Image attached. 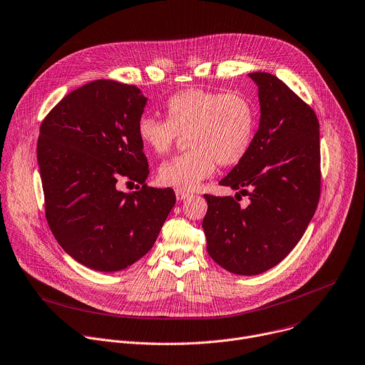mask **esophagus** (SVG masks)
<instances>
[{"mask_svg": "<svg viewBox=\"0 0 365 365\" xmlns=\"http://www.w3.org/2000/svg\"><path fill=\"white\" fill-rule=\"evenodd\" d=\"M189 195H190V193L186 192V190H183V189H176V197H178V200L186 199Z\"/></svg>", "mask_w": 365, "mask_h": 365, "instance_id": "obj_1", "label": "esophagus"}]
</instances>
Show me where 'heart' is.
<instances>
[{
    "mask_svg": "<svg viewBox=\"0 0 365 365\" xmlns=\"http://www.w3.org/2000/svg\"><path fill=\"white\" fill-rule=\"evenodd\" d=\"M168 120L142 115L138 136L158 156L168 155L187 136V152L165 162L159 169L163 185L183 190L197 187L216 169L239 163L250 152L255 130L254 103L237 91L186 88L165 104Z\"/></svg>",
    "mask_w": 365,
    "mask_h": 365,
    "instance_id": "heart-1",
    "label": "heart"
}]
</instances>
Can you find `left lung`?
Wrapping results in <instances>:
<instances>
[{
  "mask_svg": "<svg viewBox=\"0 0 365 365\" xmlns=\"http://www.w3.org/2000/svg\"><path fill=\"white\" fill-rule=\"evenodd\" d=\"M258 86L259 129L252 146L219 185L248 195H205L202 222L210 258L237 275L278 265L298 244L321 193L319 123L315 111L269 73L248 74Z\"/></svg>",
  "mask_w": 365,
  "mask_h": 365,
  "instance_id": "obj_1",
  "label": "left lung"
}]
</instances>
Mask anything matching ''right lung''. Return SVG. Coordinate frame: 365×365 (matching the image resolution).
I'll return each instance as SVG.
<instances>
[{"label":"right lung","instance_id":"right-lung-1","mask_svg":"<svg viewBox=\"0 0 365 365\" xmlns=\"http://www.w3.org/2000/svg\"><path fill=\"white\" fill-rule=\"evenodd\" d=\"M146 100L136 86L96 80L68 93L40 126L47 223L71 258L96 271L125 269L146 255L176 202L172 189L145 183L138 121ZM120 178L143 187L120 192Z\"/></svg>","mask_w":365,"mask_h":365}]
</instances>
